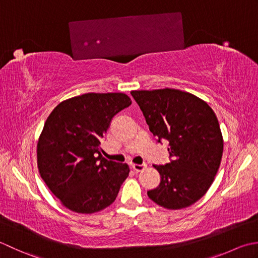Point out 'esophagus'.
<instances>
[{
    "mask_svg": "<svg viewBox=\"0 0 258 258\" xmlns=\"http://www.w3.org/2000/svg\"><path fill=\"white\" fill-rule=\"evenodd\" d=\"M147 168V165L146 164H143V165H137V164H135V165H133V169L135 170V171H137V172H140V171H143V170H145Z\"/></svg>",
    "mask_w": 258,
    "mask_h": 258,
    "instance_id": "1",
    "label": "esophagus"
}]
</instances>
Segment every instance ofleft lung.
Segmentation results:
<instances>
[{"label": "left lung", "instance_id": "left-lung-1", "mask_svg": "<svg viewBox=\"0 0 258 258\" xmlns=\"http://www.w3.org/2000/svg\"><path fill=\"white\" fill-rule=\"evenodd\" d=\"M158 143L169 141L172 159L154 165L159 186L148 197L167 209H181L199 201L215 179L224 140L216 114L207 102L177 89L131 91Z\"/></svg>", "mask_w": 258, "mask_h": 258}]
</instances>
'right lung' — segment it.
I'll return each mask as SVG.
<instances>
[{
	"label": "right lung",
	"instance_id": "right-lung-1",
	"mask_svg": "<svg viewBox=\"0 0 258 258\" xmlns=\"http://www.w3.org/2000/svg\"><path fill=\"white\" fill-rule=\"evenodd\" d=\"M130 104L124 93H85L60 102L46 119L36 146L38 168L66 208L92 214L115 201L129 166L103 158L100 140Z\"/></svg>",
	"mask_w": 258,
	"mask_h": 258
}]
</instances>
